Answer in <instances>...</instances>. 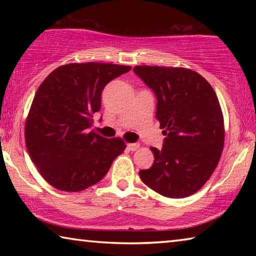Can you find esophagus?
Returning <instances> with one entry per match:
<instances>
[{
  "label": "esophagus",
  "instance_id": "esophagus-1",
  "mask_svg": "<svg viewBox=\"0 0 256 256\" xmlns=\"http://www.w3.org/2000/svg\"><path fill=\"white\" fill-rule=\"evenodd\" d=\"M138 148H140V144H128V149L130 151H136Z\"/></svg>",
  "mask_w": 256,
  "mask_h": 256
}]
</instances>
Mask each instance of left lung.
I'll list each match as a JSON object with an SVG mask.
<instances>
[{"mask_svg": "<svg viewBox=\"0 0 256 256\" xmlns=\"http://www.w3.org/2000/svg\"><path fill=\"white\" fill-rule=\"evenodd\" d=\"M133 71L157 98L156 118L164 128L162 148H150L154 162L140 178L164 196L198 192L222 156L224 116L214 90L198 72L184 68L138 66Z\"/></svg>", "mask_w": 256, "mask_h": 256, "instance_id": "left-lung-1", "label": "left lung"}]
</instances>
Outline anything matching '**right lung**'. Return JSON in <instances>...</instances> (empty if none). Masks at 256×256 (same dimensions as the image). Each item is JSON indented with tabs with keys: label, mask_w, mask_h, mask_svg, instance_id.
<instances>
[{
	"label": "right lung",
	"mask_w": 256,
	"mask_h": 256,
	"mask_svg": "<svg viewBox=\"0 0 256 256\" xmlns=\"http://www.w3.org/2000/svg\"><path fill=\"white\" fill-rule=\"evenodd\" d=\"M131 66L71 63L50 73L38 88L24 126L32 162L53 188L79 192L104 178L126 148L120 138L90 131L100 110L102 92Z\"/></svg>",
	"instance_id": "right-lung-1"
}]
</instances>
